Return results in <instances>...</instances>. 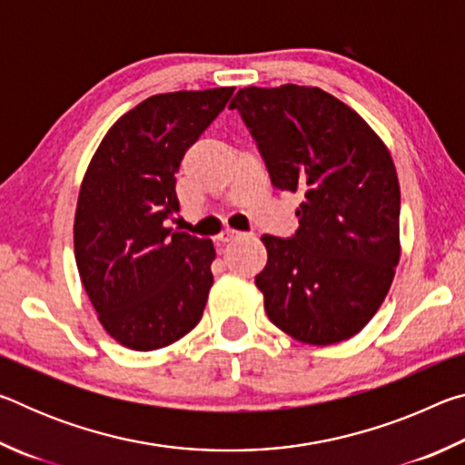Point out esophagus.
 Returning a JSON list of instances; mask_svg holds the SVG:
<instances>
[{
  "instance_id": "34e87169",
  "label": "esophagus",
  "mask_w": 465,
  "mask_h": 465,
  "mask_svg": "<svg viewBox=\"0 0 465 465\" xmlns=\"http://www.w3.org/2000/svg\"><path fill=\"white\" fill-rule=\"evenodd\" d=\"M240 235H242L240 232H233V230H223L222 233L217 235V242H223V243H225V242H233V240H238Z\"/></svg>"
}]
</instances>
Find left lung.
<instances>
[{"label":"left lung","instance_id":"obj_1","mask_svg":"<svg viewBox=\"0 0 465 465\" xmlns=\"http://www.w3.org/2000/svg\"><path fill=\"white\" fill-rule=\"evenodd\" d=\"M238 108L274 188L302 193L299 230L262 235L256 287L266 316L305 344H336L380 310L400 261V184L390 149L361 116L320 88H242Z\"/></svg>","mask_w":465,"mask_h":465}]
</instances>
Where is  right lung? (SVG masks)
I'll return each instance as SVG.
<instances>
[{"label": "right lung", "mask_w": 465, "mask_h": 465, "mask_svg": "<svg viewBox=\"0 0 465 465\" xmlns=\"http://www.w3.org/2000/svg\"><path fill=\"white\" fill-rule=\"evenodd\" d=\"M232 94H155L108 129L85 170L74 223L77 271L100 324L127 349H163L203 318L213 242L166 225L180 209V162Z\"/></svg>", "instance_id": "right-lung-1"}]
</instances>
